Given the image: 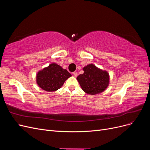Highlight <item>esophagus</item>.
<instances>
[{"instance_id": "34e87169", "label": "esophagus", "mask_w": 150, "mask_h": 150, "mask_svg": "<svg viewBox=\"0 0 150 150\" xmlns=\"http://www.w3.org/2000/svg\"><path fill=\"white\" fill-rule=\"evenodd\" d=\"M72 74H73L75 77L78 76V73H77V72H72Z\"/></svg>"}]
</instances>
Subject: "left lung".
I'll return each instance as SVG.
<instances>
[{"instance_id":"8db88e82","label":"left lung","mask_w":150,"mask_h":150,"mask_svg":"<svg viewBox=\"0 0 150 150\" xmlns=\"http://www.w3.org/2000/svg\"><path fill=\"white\" fill-rule=\"evenodd\" d=\"M84 73L77 77L81 88L89 94H96L103 92L109 85L108 72L99 69L94 64H88L83 68Z\"/></svg>"}]
</instances>
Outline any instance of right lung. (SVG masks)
I'll return each instance as SVG.
<instances>
[{
  "label": "right lung",
  "mask_w": 150,
  "mask_h": 150,
  "mask_svg": "<svg viewBox=\"0 0 150 150\" xmlns=\"http://www.w3.org/2000/svg\"><path fill=\"white\" fill-rule=\"evenodd\" d=\"M71 74L66 69L56 63H52L38 72L36 76L37 84L40 88L49 92L60 89Z\"/></svg>",
  "instance_id": "right-lung-1"
}]
</instances>
